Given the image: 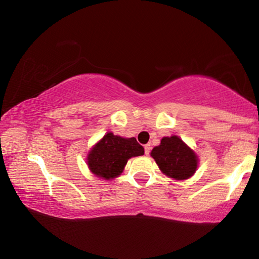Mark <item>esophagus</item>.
Returning <instances> with one entry per match:
<instances>
[{
    "label": "esophagus",
    "instance_id": "1",
    "mask_svg": "<svg viewBox=\"0 0 259 259\" xmlns=\"http://www.w3.org/2000/svg\"><path fill=\"white\" fill-rule=\"evenodd\" d=\"M144 148H145V154L146 155L150 154V152H151V145H150V144H146V145L144 146Z\"/></svg>",
    "mask_w": 259,
    "mask_h": 259
}]
</instances>
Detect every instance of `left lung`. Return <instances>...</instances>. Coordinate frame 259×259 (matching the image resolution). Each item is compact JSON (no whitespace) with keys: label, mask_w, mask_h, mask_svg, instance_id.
<instances>
[{"label":"left lung","mask_w":259,"mask_h":259,"mask_svg":"<svg viewBox=\"0 0 259 259\" xmlns=\"http://www.w3.org/2000/svg\"><path fill=\"white\" fill-rule=\"evenodd\" d=\"M151 156L165 176L183 181L194 175L198 156L178 136L163 137L161 144L151 152Z\"/></svg>","instance_id":"8db88e82"}]
</instances>
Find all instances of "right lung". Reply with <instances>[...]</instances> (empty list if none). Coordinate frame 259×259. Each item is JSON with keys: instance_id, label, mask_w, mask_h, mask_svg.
Wrapping results in <instances>:
<instances>
[{"instance_id": "right-lung-1", "label": "right lung", "mask_w": 259, "mask_h": 259, "mask_svg": "<svg viewBox=\"0 0 259 259\" xmlns=\"http://www.w3.org/2000/svg\"><path fill=\"white\" fill-rule=\"evenodd\" d=\"M143 154L144 147L137 143L135 137L123 138L107 133L91 148L87 163L94 175L109 181L123 171L130 157Z\"/></svg>"}]
</instances>
